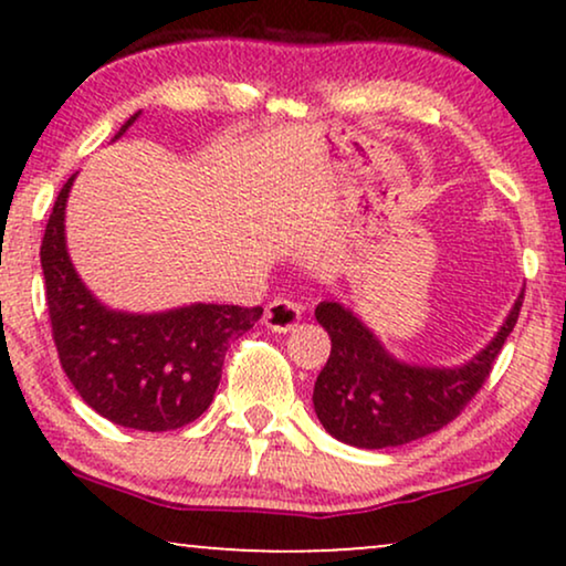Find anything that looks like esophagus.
I'll return each mask as SVG.
<instances>
[{
	"label": "esophagus",
	"instance_id": "1",
	"mask_svg": "<svg viewBox=\"0 0 566 566\" xmlns=\"http://www.w3.org/2000/svg\"><path fill=\"white\" fill-rule=\"evenodd\" d=\"M301 312H304V308H301V304H296V301L275 298L265 306V316H262V322H265V327L270 332L285 335V332H291L301 322Z\"/></svg>",
	"mask_w": 566,
	"mask_h": 566
}]
</instances>
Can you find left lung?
I'll return each instance as SVG.
<instances>
[{"label": "left lung", "mask_w": 566, "mask_h": 566, "mask_svg": "<svg viewBox=\"0 0 566 566\" xmlns=\"http://www.w3.org/2000/svg\"><path fill=\"white\" fill-rule=\"evenodd\" d=\"M523 293L490 345L463 366H415L386 350L358 314L322 301L316 322L327 329L332 353L314 384V412L332 438L355 448H394L446 428L482 389L492 363L513 332Z\"/></svg>", "instance_id": "1"}]
</instances>
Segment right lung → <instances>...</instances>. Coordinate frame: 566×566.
I'll return each mask as SVG.
<instances>
[{"label": "right lung", "instance_id": "add662e5", "mask_svg": "<svg viewBox=\"0 0 566 566\" xmlns=\"http://www.w3.org/2000/svg\"><path fill=\"white\" fill-rule=\"evenodd\" d=\"M142 115H130L120 138ZM113 138V142H115ZM72 175L53 203L41 244L45 301L59 360L80 397L123 428L165 432L198 420L213 401L223 355L262 316V308L190 304L157 314L107 308L72 265L66 200Z\"/></svg>", "mask_w": 566, "mask_h": 566}]
</instances>
